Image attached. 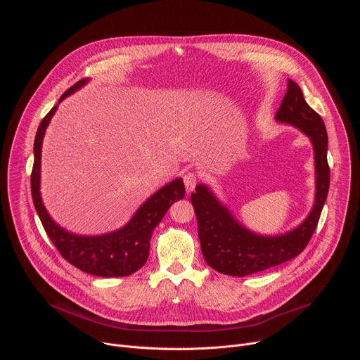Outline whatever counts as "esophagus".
Instances as JSON below:
<instances>
[{"label":"esophagus","instance_id":"1","mask_svg":"<svg viewBox=\"0 0 360 360\" xmlns=\"http://www.w3.org/2000/svg\"><path fill=\"white\" fill-rule=\"evenodd\" d=\"M198 179H199L198 174H195V172H192V171H189V172H186V174L184 175V184H185L186 192H192V191L195 189V186H196V184H198Z\"/></svg>","mask_w":360,"mask_h":360}]
</instances>
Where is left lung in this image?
Returning <instances> with one entry per match:
<instances>
[{"mask_svg": "<svg viewBox=\"0 0 360 360\" xmlns=\"http://www.w3.org/2000/svg\"><path fill=\"white\" fill-rule=\"evenodd\" d=\"M276 120L295 125L312 139L316 165L314 210L299 228L286 235L259 236L242 228L207 186L198 185L196 192L191 193V202L198 221L200 249L207 264L224 275L242 278L293 259L309 243L318 226L330 182L325 122L306 104L299 85L292 79Z\"/></svg>", "mask_w": 360, "mask_h": 360, "instance_id": "1", "label": "left lung"}]
</instances>
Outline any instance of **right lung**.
Instances as JSON below:
<instances>
[{"instance_id": "right-lung-1", "label": "right lung", "mask_w": 360, "mask_h": 360, "mask_svg": "<svg viewBox=\"0 0 360 360\" xmlns=\"http://www.w3.org/2000/svg\"><path fill=\"white\" fill-rule=\"evenodd\" d=\"M86 79H79L68 88L60 102L75 89L81 88ZM57 107L51 110L41 121L34 141V165L31 172V193L41 224L63 258L82 272L102 276H128L141 269L149 255V240L153 229L162 221L171 205L185 196V186L181 178L153 193L127 226L102 236H77L61 229L46 214L39 196V167L41 143L45 128L54 115Z\"/></svg>"}]
</instances>
